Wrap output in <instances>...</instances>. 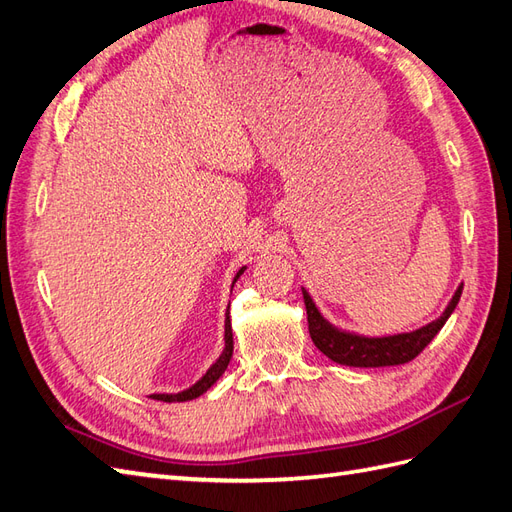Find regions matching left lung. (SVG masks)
Instances as JSON below:
<instances>
[{"label": "left lung", "mask_w": 512, "mask_h": 512, "mask_svg": "<svg viewBox=\"0 0 512 512\" xmlns=\"http://www.w3.org/2000/svg\"><path fill=\"white\" fill-rule=\"evenodd\" d=\"M302 293L308 315L310 339H313L319 352L326 354L334 363L345 367H393L404 365L408 360L419 356L423 352V347L439 334V330L445 326V321L454 313L460 293H463V284L458 286L454 297L450 299V304H447L439 319L430 321L428 326H423L419 330L391 336H363L336 328L319 313V308L315 306L308 291L302 289Z\"/></svg>", "instance_id": "obj_1"}]
</instances>
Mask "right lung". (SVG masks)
Listing matches in <instances>:
<instances>
[{
	"label": "right lung",
	"mask_w": 512,
	"mask_h": 512,
	"mask_svg": "<svg viewBox=\"0 0 512 512\" xmlns=\"http://www.w3.org/2000/svg\"><path fill=\"white\" fill-rule=\"evenodd\" d=\"M245 271V267H241L239 271H236V276H234V282L241 278V273ZM234 282H232V286H234ZM230 308V306H228ZM223 341H226V347H223V352H221V356L215 360L213 365H210V369L204 373L202 378H199L193 386H189V389L186 391H180V393H156V395H152L154 400H158V402H189V400H195V397H199V395H204L210 386H213L221 376H223V371L228 369V365H230V358H232V350H234V343H232V323H230V313H226V334H223Z\"/></svg>",
	"instance_id": "obj_1"
}]
</instances>
